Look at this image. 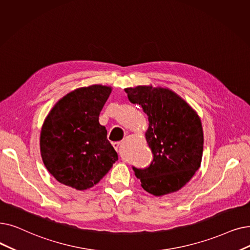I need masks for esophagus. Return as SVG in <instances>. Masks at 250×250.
Returning <instances> with one entry per match:
<instances>
[{
    "label": "esophagus",
    "instance_id": "1",
    "mask_svg": "<svg viewBox=\"0 0 250 250\" xmlns=\"http://www.w3.org/2000/svg\"><path fill=\"white\" fill-rule=\"evenodd\" d=\"M119 145H121V142H113L112 143V146L114 147V149L117 151L118 148H119Z\"/></svg>",
    "mask_w": 250,
    "mask_h": 250
}]
</instances>
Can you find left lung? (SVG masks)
<instances>
[{"instance_id": "obj_1", "label": "left lung", "mask_w": 250, "mask_h": 250, "mask_svg": "<svg viewBox=\"0 0 250 250\" xmlns=\"http://www.w3.org/2000/svg\"><path fill=\"white\" fill-rule=\"evenodd\" d=\"M125 91L149 122L145 137L153 160L145 168L133 167L141 186L154 196L179 191L200 167L203 131L198 114L168 89L138 85Z\"/></svg>"}]
</instances>
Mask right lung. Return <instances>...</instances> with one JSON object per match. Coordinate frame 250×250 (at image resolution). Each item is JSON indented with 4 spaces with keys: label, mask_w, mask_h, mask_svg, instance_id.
<instances>
[{
    "label": "right lung",
    "mask_w": 250,
    "mask_h": 250,
    "mask_svg": "<svg viewBox=\"0 0 250 250\" xmlns=\"http://www.w3.org/2000/svg\"><path fill=\"white\" fill-rule=\"evenodd\" d=\"M112 89L93 84L61 98L42 126V162L59 183L77 190L92 188L118 159L99 114Z\"/></svg>",
    "instance_id": "1"
}]
</instances>
